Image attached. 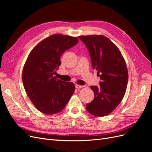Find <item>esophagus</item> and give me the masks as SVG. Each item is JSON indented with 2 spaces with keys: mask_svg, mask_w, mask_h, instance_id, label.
Instances as JSON below:
<instances>
[{
  "mask_svg": "<svg viewBox=\"0 0 152 152\" xmlns=\"http://www.w3.org/2000/svg\"><path fill=\"white\" fill-rule=\"evenodd\" d=\"M84 87V86H80V85H79V84L75 85V87H76L77 89H81V88H82V87Z\"/></svg>",
  "mask_w": 152,
  "mask_h": 152,
  "instance_id": "obj_1",
  "label": "esophagus"
}]
</instances>
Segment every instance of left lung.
Masks as SVG:
<instances>
[{"label": "left lung", "mask_w": 152, "mask_h": 152, "mask_svg": "<svg viewBox=\"0 0 152 152\" xmlns=\"http://www.w3.org/2000/svg\"><path fill=\"white\" fill-rule=\"evenodd\" d=\"M89 50L92 66L102 80L99 87L91 86L94 94L87 104V112L96 117L112 112L122 100L127 88L128 72L120 50L103 35L79 36Z\"/></svg>", "instance_id": "obj_1"}]
</instances>
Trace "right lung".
<instances>
[{
	"instance_id": "right-lung-1",
	"label": "right lung",
	"mask_w": 152,
	"mask_h": 152,
	"mask_svg": "<svg viewBox=\"0 0 152 152\" xmlns=\"http://www.w3.org/2000/svg\"><path fill=\"white\" fill-rule=\"evenodd\" d=\"M78 42L77 37L53 35L37 44L29 54L23 70V83L40 112L48 115L61 112L74 93V84L57 79L54 75L61 65V54Z\"/></svg>"
}]
</instances>
